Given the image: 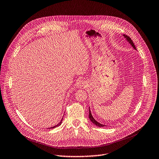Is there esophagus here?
<instances>
[{
    "label": "esophagus",
    "mask_w": 159,
    "mask_h": 159,
    "mask_svg": "<svg viewBox=\"0 0 159 159\" xmlns=\"http://www.w3.org/2000/svg\"><path fill=\"white\" fill-rule=\"evenodd\" d=\"M85 84H86L85 81H84L83 80H80L78 81L77 83H76V87L79 88V89H81V88L84 86Z\"/></svg>",
    "instance_id": "34e87169"
}]
</instances>
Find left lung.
Here are the masks:
<instances>
[{
	"label": "left lung",
	"mask_w": 159,
	"mask_h": 159,
	"mask_svg": "<svg viewBox=\"0 0 159 159\" xmlns=\"http://www.w3.org/2000/svg\"><path fill=\"white\" fill-rule=\"evenodd\" d=\"M123 36H124V37L126 39V40H128V42L133 46V48H134L135 50H136V46H135V45H134V43H133V41L132 40V39H131L130 37H129L128 36H127V35H126V34H124V35H123ZM89 119H90V120L92 121V122H93V124H94L95 125H96L97 126H99V127H103V126H105V125H103L100 124V123L97 122V121L94 119V118H93V117L92 115L91 111H90V107H89Z\"/></svg>",
	"instance_id": "left-lung-1"
}]
</instances>
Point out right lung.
Listing matches in <instances>:
<instances>
[{"mask_svg": "<svg viewBox=\"0 0 159 159\" xmlns=\"http://www.w3.org/2000/svg\"><path fill=\"white\" fill-rule=\"evenodd\" d=\"M61 122H62V119H61V120L58 123V124L57 125H56V126H52V127H51L50 128H56V127H57V126H60L61 125Z\"/></svg>", "mask_w": 159, "mask_h": 159, "instance_id": "right-lung-1", "label": "right lung"}]
</instances>
